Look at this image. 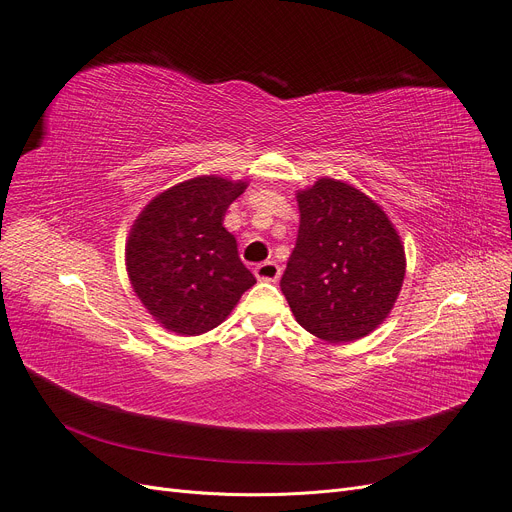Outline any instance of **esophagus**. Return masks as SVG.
I'll use <instances>...</instances> for the list:
<instances>
[{"label":"esophagus","instance_id":"esophagus-1","mask_svg":"<svg viewBox=\"0 0 512 512\" xmlns=\"http://www.w3.org/2000/svg\"><path fill=\"white\" fill-rule=\"evenodd\" d=\"M255 276L261 282H276L280 278V265L276 261H263L255 267Z\"/></svg>","mask_w":512,"mask_h":512}]
</instances>
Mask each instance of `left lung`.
I'll return each instance as SVG.
<instances>
[{
	"label": "left lung",
	"mask_w": 512,
	"mask_h": 512,
	"mask_svg": "<svg viewBox=\"0 0 512 512\" xmlns=\"http://www.w3.org/2000/svg\"><path fill=\"white\" fill-rule=\"evenodd\" d=\"M301 224L284 297L299 324L328 342L367 336L388 317L405 280V249L365 193L321 178L299 197Z\"/></svg>",
	"instance_id": "left-lung-1"
}]
</instances>
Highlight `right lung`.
Masks as SVG:
<instances>
[{
  "label": "right lung",
  "mask_w": 512,
  "mask_h": 512,
  "mask_svg": "<svg viewBox=\"0 0 512 512\" xmlns=\"http://www.w3.org/2000/svg\"><path fill=\"white\" fill-rule=\"evenodd\" d=\"M245 182L218 176L186 180L157 195L126 242L130 284L164 328L197 336L220 326L255 276L222 226Z\"/></svg>",
  "instance_id": "right-lung-1"
}]
</instances>
